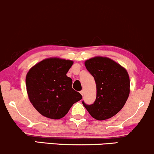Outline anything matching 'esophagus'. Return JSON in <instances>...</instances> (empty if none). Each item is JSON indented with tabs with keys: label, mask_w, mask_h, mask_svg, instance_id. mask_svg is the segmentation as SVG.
Wrapping results in <instances>:
<instances>
[{
	"label": "esophagus",
	"mask_w": 154,
	"mask_h": 154,
	"mask_svg": "<svg viewBox=\"0 0 154 154\" xmlns=\"http://www.w3.org/2000/svg\"><path fill=\"white\" fill-rule=\"evenodd\" d=\"M80 93H81V94L82 95V96L84 95V90H82V91H80Z\"/></svg>",
	"instance_id": "34e87169"
}]
</instances>
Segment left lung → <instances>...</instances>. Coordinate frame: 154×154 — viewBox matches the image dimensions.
I'll list each match as a JSON object with an SVG mask.
<instances>
[{
    "label": "left lung",
    "mask_w": 154,
    "mask_h": 154,
    "mask_svg": "<svg viewBox=\"0 0 154 154\" xmlns=\"http://www.w3.org/2000/svg\"><path fill=\"white\" fill-rule=\"evenodd\" d=\"M85 66L94 78L97 97L92 104L82 103L92 117L104 120L122 109L130 94V79L127 70L112 60L96 57L85 62Z\"/></svg>",
    "instance_id": "8db88e82"
}]
</instances>
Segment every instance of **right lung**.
<instances>
[{
    "instance_id": "obj_1",
    "label": "right lung",
    "mask_w": 154,
    "mask_h": 154,
    "mask_svg": "<svg viewBox=\"0 0 154 154\" xmlns=\"http://www.w3.org/2000/svg\"><path fill=\"white\" fill-rule=\"evenodd\" d=\"M73 61L48 58L29 70L26 77L29 98L34 107L43 116L60 119L74 103L82 99L72 88V79L66 75Z\"/></svg>"
}]
</instances>
